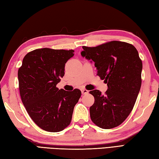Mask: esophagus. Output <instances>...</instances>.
<instances>
[{"label":"esophagus","mask_w":159,"mask_h":159,"mask_svg":"<svg viewBox=\"0 0 159 159\" xmlns=\"http://www.w3.org/2000/svg\"><path fill=\"white\" fill-rule=\"evenodd\" d=\"M81 92H82V94H86V93H88L89 92L87 89H81Z\"/></svg>","instance_id":"1"}]
</instances>
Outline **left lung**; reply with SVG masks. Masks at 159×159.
I'll use <instances>...</instances> for the list:
<instances>
[{"label": "left lung", "instance_id": "left-lung-1", "mask_svg": "<svg viewBox=\"0 0 159 159\" xmlns=\"http://www.w3.org/2000/svg\"><path fill=\"white\" fill-rule=\"evenodd\" d=\"M83 48L80 55L95 63L97 75L108 86L104 95L97 89L90 92L95 98L89 109L91 119L104 129L117 127L129 116L140 91L142 61L139 53L134 46L119 41Z\"/></svg>", "mask_w": 159, "mask_h": 159}]
</instances>
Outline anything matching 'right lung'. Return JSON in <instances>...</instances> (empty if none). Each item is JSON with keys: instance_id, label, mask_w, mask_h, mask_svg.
Returning <instances> with one entry per match:
<instances>
[{"instance_id": "1", "label": "right lung", "mask_w": 159, "mask_h": 159, "mask_svg": "<svg viewBox=\"0 0 159 159\" xmlns=\"http://www.w3.org/2000/svg\"><path fill=\"white\" fill-rule=\"evenodd\" d=\"M74 55L73 50L36 49L26 54L18 70L22 103L33 121L46 131L57 133L68 126L81 96L78 89L67 92L56 87Z\"/></svg>"}]
</instances>
